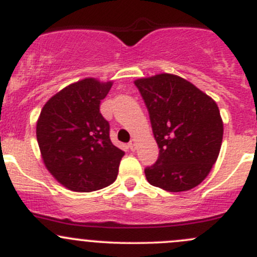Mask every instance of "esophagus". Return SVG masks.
Returning a JSON list of instances; mask_svg holds the SVG:
<instances>
[{
	"instance_id": "obj_1",
	"label": "esophagus",
	"mask_w": 257,
	"mask_h": 257,
	"mask_svg": "<svg viewBox=\"0 0 257 257\" xmlns=\"http://www.w3.org/2000/svg\"><path fill=\"white\" fill-rule=\"evenodd\" d=\"M129 148H131L132 152H134V150H136V148H137V139L136 138L132 139L131 143H129Z\"/></svg>"
}]
</instances>
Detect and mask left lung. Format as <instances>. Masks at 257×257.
I'll return each mask as SVG.
<instances>
[{"label": "left lung", "mask_w": 257, "mask_h": 257, "mask_svg": "<svg viewBox=\"0 0 257 257\" xmlns=\"http://www.w3.org/2000/svg\"><path fill=\"white\" fill-rule=\"evenodd\" d=\"M134 84L149 112L159 147L147 180L172 193L198 186L219 157L224 124L212 98L193 83L170 73L139 78Z\"/></svg>", "instance_id": "obj_1"}]
</instances>
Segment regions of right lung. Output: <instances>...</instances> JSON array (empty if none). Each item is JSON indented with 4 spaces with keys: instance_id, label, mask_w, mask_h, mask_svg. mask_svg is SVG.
I'll list each match as a JSON object with an SVG mask.
<instances>
[{
    "instance_id": "add662e5",
    "label": "right lung",
    "mask_w": 257,
    "mask_h": 257,
    "mask_svg": "<svg viewBox=\"0 0 257 257\" xmlns=\"http://www.w3.org/2000/svg\"><path fill=\"white\" fill-rule=\"evenodd\" d=\"M113 82L84 78L67 85L43 105L36 126L46 168L67 189L99 190L114 183L124 152L113 145L100 114Z\"/></svg>"
}]
</instances>
